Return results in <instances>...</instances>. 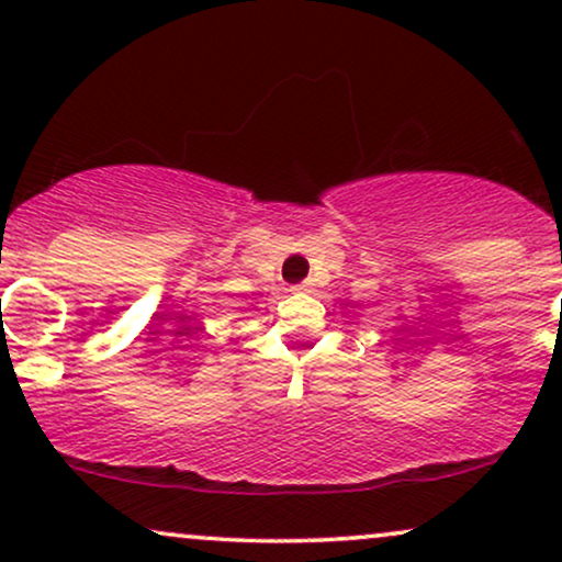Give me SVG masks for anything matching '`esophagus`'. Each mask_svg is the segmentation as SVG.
Wrapping results in <instances>:
<instances>
[{
  "mask_svg": "<svg viewBox=\"0 0 562 562\" xmlns=\"http://www.w3.org/2000/svg\"><path fill=\"white\" fill-rule=\"evenodd\" d=\"M296 292H310V281H304V283H296Z\"/></svg>",
  "mask_w": 562,
  "mask_h": 562,
  "instance_id": "34e87169",
  "label": "esophagus"
}]
</instances>
